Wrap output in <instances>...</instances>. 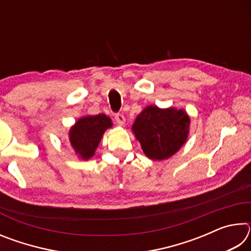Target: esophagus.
Returning <instances> with one entry per match:
<instances>
[{"label":"esophagus","mask_w":251,"mask_h":251,"mask_svg":"<svg viewBox=\"0 0 251 251\" xmlns=\"http://www.w3.org/2000/svg\"><path fill=\"white\" fill-rule=\"evenodd\" d=\"M115 121L117 122V124L120 125V126H123V125L125 124V117L121 113L116 114V115H115Z\"/></svg>","instance_id":"esophagus-1"}]
</instances>
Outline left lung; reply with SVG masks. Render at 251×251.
Instances as JSON below:
<instances>
[{
    "instance_id": "1",
    "label": "left lung",
    "mask_w": 251,
    "mask_h": 251,
    "mask_svg": "<svg viewBox=\"0 0 251 251\" xmlns=\"http://www.w3.org/2000/svg\"><path fill=\"white\" fill-rule=\"evenodd\" d=\"M190 118L184 109L150 105L133 124L135 137L148 158L163 160L180 150L189 133Z\"/></svg>"
}]
</instances>
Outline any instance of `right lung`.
<instances>
[{
    "mask_svg": "<svg viewBox=\"0 0 251 251\" xmlns=\"http://www.w3.org/2000/svg\"><path fill=\"white\" fill-rule=\"evenodd\" d=\"M112 120L105 114L84 116L70 129V142L80 159L87 160L94 156L105 130L112 127Z\"/></svg>",
    "mask_w": 251,
    "mask_h": 251,
    "instance_id": "obj_1",
    "label": "right lung"
}]
</instances>
